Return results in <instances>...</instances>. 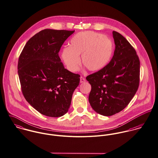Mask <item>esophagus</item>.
Listing matches in <instances>:
<instances>
[{
	"label": "esophagus",
	"mask_w": 158,
	"mask_h": 158,
	"mask_svg": "<svg viewBox=\"0 0 158 158\" xmlns=\"http://www.w3.org/2000/svg\"><path fill=\"white\" fill-rule=\"evenodd\" d=\"M86 81H85V78H84L83 77H80V82L81 83H84V82H85Z\"/></svg>",
	"instance_id": "1"
}]
</instances>
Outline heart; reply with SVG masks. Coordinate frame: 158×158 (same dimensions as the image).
<instances>
[{
	"mask_svg": "<svg viewBox=\"0 0 158 158\" xmlns=\"http://www.w3.org/2000/svg\"><path fill=\"white\" fill-rule=\"evenodd\" d=\"M70 47L64 48L61 57L71 72L78 70L81 60L91 71L104 69L109 63L113 53V44L106 35L94 31H84L74 35Z\"/></svg>",
	"mask_w": 158,
	"mask_h": 158,
	"instance_id": "1",
	"label": "heart"
}]
</instances>
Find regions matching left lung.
Wrapping results in <instances>:
<instances>
[{
  "label": "left lung",
  "instance_id": "left-lung-1",
  "mask_svg": "<svg viewBox=\"0 0 158 158\" xmlns=\"http://www.w3.org/2000/svg\"><path fill=\"white\" fill-rule=\"evenodd\" d=\"M114 55L104 69L88 76L89 102L98 113L109 116L124 109L139 84L140 62L136 52L120 33L113 31Z\"/></svg>",
  "mask_w": 158,
  "mask_h": 158
}]
</instances>
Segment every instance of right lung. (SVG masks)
I'll list each match as a JSON object with an SVG mask.
<instances>
[{
	"label": "right lung",
	"mask_w": 158,
	"mask_h": 158,
	"mask_svg": "<svg viewBox=\"0 0 158 158\" xmlns=\"http://www.w3.org/2000/svg\"><path fill=\"white\" fill-rule=\"evenodd\" d=\"M74 31L45 29L27 42L18 61V75L27 101L40 113L57 118L70 108L80 76L65 69L60 49Z\"/></svg>",
	"instance_id": "right-lung-1"
}]
</instances>
